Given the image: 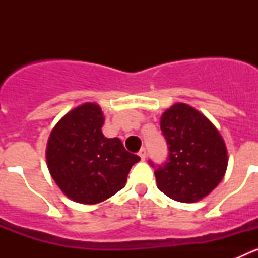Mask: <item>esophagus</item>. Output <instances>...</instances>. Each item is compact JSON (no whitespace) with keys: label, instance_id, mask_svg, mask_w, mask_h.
Here are the masks:
<instances>
[{"label":"esophagus","instance_id":"obj_1","mask_svg":"<svg viewBox=\"0 0 258 258\" xmlns=\"http://www.w3.org/2000/svg\"><path fill=\"white\" fill-rule=\"evenodd\" d=\"M138 155H140L141 159H142V160H145V159H146V149H145V147H142V149L140 150V152H138Z\"/></svg>","mask_w":258,"mask_h":258}]
</instances>
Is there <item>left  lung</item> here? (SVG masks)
<instances>
[{
	"label": "left lung",
	"mask_w": 258,
	"mask_h": 258,
	"mask_svg": "<svg viewBox=\"0 0 258 258\" xmlns=\"http://www.w3.org/2000/svg\"><path fill=\"white\" fill-rule=\"evenodd\" d=\"M160 129L168 145V159L155 169L157 187L170 199L195 203L222 181L227 151L222 137L206 116L177 103L166 109ZM150 165L155 166L152 161Z\"/></svg>",
	"instance_id": "left-lung-1"
}]
</instances>
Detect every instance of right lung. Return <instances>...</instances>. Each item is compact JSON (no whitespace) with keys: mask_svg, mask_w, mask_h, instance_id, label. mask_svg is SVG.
<instances>
[{"mask_svg":"<svg viewBox=\"0 0 258 258\" xmlns=\"http://www.w3.org/2000/svg\"><path fill=\"white\" fill-rule=\"evenodd\" d=\"M103 122L98 104H81L59 120L47 142L52 179L70 199L81 204H97L115 195L141 160L118 138L103 136Z\"/></svg>","mask_w":258,"mask_h":258,"instance_id":"obj_1","label":"right lung"}]
</instances>
